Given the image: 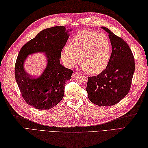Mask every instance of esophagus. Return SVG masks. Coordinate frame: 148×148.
<instances>
[{
    "label": "esophagus",
    "mask_w": 148,
    "mask_h": 148,
    "mask_svg": "<svg viewBox=\"0 0 148 148\" xmlns=\"http://www.w3.org/2000/svg\"><path fill=\"white\" fill-rule=\"evenodd\" d=\"M78 75H80V73H79V72H77V71H74L73 72V75H72V77L73 78H75V77H77Z\"/></svg>",
    "instance_id": "34e87169"
}]
</instances>
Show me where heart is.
<instances>
[{
	"mask_svg": "<svg viewBox=\"0 0 148 148\" xmlns=\"http://www.w3.org/2000/svg\"><path fill=\"white\" fill-rule=\"evenodd\" d=\"M110 55V42L107 35L84 29L74 36L61 56L68 67L75 66L80 60L83 69L98 74L106 69Z\"/></svg>",
	"mask_w": 148,
	"mask_h": 148,
	"instance_id": "obj_1",
	"label": "heart"
}]
</instances>
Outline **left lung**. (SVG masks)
<instances>
[{
    "instance_id": "8db88e82",
    "label": "left lung",
    "mask_w": 148,
    "mask_h": 148,
    "mask_svg": "<svg viewBox=\"0 0 148 148\" xmlns=\"http://www.w3.org/2000/svg\"><path fill=\"white\" fill-rule=\"evenodd\" d=\"M102 28L109 34L112 51L106 69L88 78L86 92L89 100L95 105L111 106L119 102L130 90L135 62L127 43L108 28Z\"/></svg>"
}]
</instances>
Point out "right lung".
Wrapping results in <instances>:
<instances>
[{
	"instance_id": "right-lung-1",
	"label": "right lung",
	"mask_w": 148,
	"mask_h": 148,
	"mask_svg": "<svg viewBox=\"0 0 148 148\" xmlns=\"http://www.w3.org/2000/svg\"><path fill=\"white\" fill-rule=\"evenodd\" d=\"M65 27L55 26L41 31L21 49L15 65V77L24 100L39 110H48L63 98L64 86L73 71L60 63L61 53L69 38ZM45 52L47 65L39 77L25 71L23 63L28 55Z\"/></svg>"
}]
</instances>
